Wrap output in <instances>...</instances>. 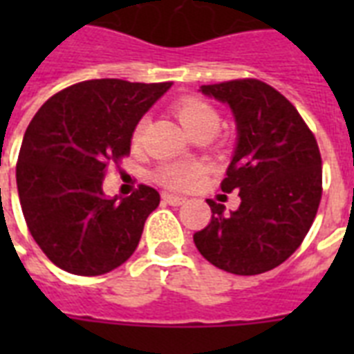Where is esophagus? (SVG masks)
Here are the masks:
<instances>
[{"instance_id": "34e87169", "label": "esophagus", "mask_w": 354, "mask_h": 354, "mask_svg": "<svg viewBox=\"0 0 354 354\" xmlns=\"http://www.w3.org/2000/svg\"><path fill=\"white\" fill-rule=\"evenodd\" d=\"M161 198H163V202H167V204H169V205H182V204H185V198H183V196H178V194L163 193V194H161Z\"/></svg>"}]
</instances>
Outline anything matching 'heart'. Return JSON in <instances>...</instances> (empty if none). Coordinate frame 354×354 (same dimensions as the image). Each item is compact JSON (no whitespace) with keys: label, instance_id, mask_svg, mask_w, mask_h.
Instances as JSON below:
<instances>
[{"label":"heart","instance_id":"obj_1","mask_svg":"<svg viewBox=\"0 0 354 354\" xmlns=\"http://www.w3.org/2000/svg\"><path fill=\"white\" fill-rule=\"evenodd\" d=\"M174 112L189 136L193 138L196 133H213L221 127V113L211 102L200 97H185L174 104ZM145 119L136 124L132 132V143L138 145L143 138ZM202 174V165L193 161H169L156 169L154 180L163 187L185 189Z\"/></svg>","mask_w":354,"mask_h":354}]
</instances>
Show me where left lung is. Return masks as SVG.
Returning a JSON list of instances; mask_svg holds the SVG:
<instances>
[{"instance_id": "obj_1", "label": "left lung", "mask_w": 354, "mask_h": 354, "mask_svg": "<svg viewBox=\"0 0 354 354\" xmlns=\"http://www.w3.org/2000/svg\"><path fill=\"white\" fill-rule=\"evenodd\" d=\"M227 102L239 130L235 156L221 187L239 191L232 215L207 200L211 222L193 235L216 268L257 275L279 266L301 246L322 200V154L296 106L270 84L236 79L200 88Z\"/></svg>"}]
</instances>
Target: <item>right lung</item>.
Segmentation results:
<instances>
[{
	"instance_id": "right-lung-1",
	"label": "right lung",
	"mask_w": 354,
	"mask_h": 354,
	"mask_svg": "<svg viewBox=\"0 0 354 354\" xmlns=\"http://www.w3.org/2000/svg\"><path fill=\"white\" fill-rule=\"evenodd\" d=\"M171 82L84 80L44 102L25 130L16 163L21 211L30 235L58 268L102 275L136 252L160 193L139 185L106 198L108 165L130 154L132 132Z\"/></svg>"
}]
</instances>
